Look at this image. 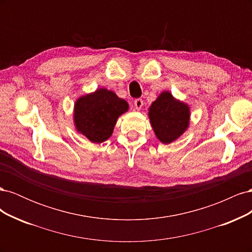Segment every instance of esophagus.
Listing matches in <instances>:
<instances>
[{"mask_svg":"<svg viewBox=\"0 0 252 252\" xmlns=\"http://www.w3.org/2000/svg\"><path fill=\"white\" fill-rule=\"evenodd\" d=\"M133 104H134V107H135V109L136 110H140L142 107H143V100L142 98H136V100L133 102Z\"/></svg>","mask_w":252,"mask_h":252,"instance_id":"1","label":"esophagus"}]
</instances>
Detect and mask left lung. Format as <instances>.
<instances>
[{
	"instance_id": "1",
	"label": "left lung",
	"mask_w": 252,
	"mask_h": 252,
	"mask_svg": "<svg viewBox=\"0 0 252 252\" xmlns=\"http://www.w3.org/2000/svg\"><path fill=\"white\" fill-rule=\"evenodd\" d=\"M149 119L157 138L164 144L177 140L189 125L190 112L188 105L164 91L149 108Z\"/></svg>"
}]
</instances>
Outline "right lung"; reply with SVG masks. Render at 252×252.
<instances>
[{
	"label": "right lung",
	"instance_id": "1",
	"mask_svg": "<svg viewBox=\"0 0 252 252\" xmlns=\"http://www.w3.org/2000/svg\"><path fill=\"white\" fill-rule=\"evenodd\" d=\"M128 110V103L105 88L81 96L74 105L77 130L94 143L109 139L118 118Z\"/></svg>",
	"mask_w": 252,
	"mask_h": 252
}]
</instances>
